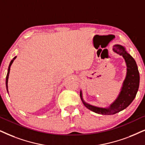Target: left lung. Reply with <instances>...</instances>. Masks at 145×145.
I'll list each match as a JSON object with an SVG mask.
<instances>
[{
    "mask_svg": "<svg viewBox=\"0 0 145 145\" xmlns=\"http://www.w3.org/2000/svg\"><path fill=\"white\" fill-rule=\"evenodd\" d=\"M113 51L123 57L127 66L126 79L124 81L121 91L115 102L110 106L108 108L96 107L84 102L82 98V91L80 92V97L84 105L92 112L100 114L112 115L123 110L133 101L136 97L139 87L140 76L136 61L134 58L129 54H128L125 48L120 45H115L113 47Z\"/></svg>",
    "mask_w": 145,
    "mask_h": 145,
    "instance_id": "left-lung-1",
    "label": "left lung"
}]
</instances>
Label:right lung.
I'll use <instances>...</instances> for the list:
<instances>
[{
	"label": "right lung",
	"instance_id": "add662e5",
	"mask_svg": "<svg viewBox=\"0 0 145 145\" xmlns=\"http://www.w3.org/2000/svg\"><path fill=\"white\" fill-rule=\"evenodd\" d=\"M16 57H14L12 59V60H11V61H10V64H9V66H8V72H7V78H6V87H7V91H8V76H9V72H10V66H11L12 62L14 61V60L15 59V58Z\"/></svg>",
	"mask_w": 145,
	"mask_h": 145
}]
</instances>
